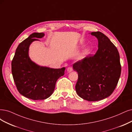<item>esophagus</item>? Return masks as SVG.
<instances>
[{
    "mask_svg": "<svg viewBox=\"0 0 132 132\" xmlns=\"http://www.w3.org/2000/svg\"><path fill=\"white\" fill-rule=\"evenodd\" d=\"M67 72H72V71H73L72 67L70 66V67H68V68H67Z\"/></svg>",
    "mask_w": 132,
    "mask_h": 132,
    "instance_id": "34e87169",
    "label": "esophagus"
}]
</instances>
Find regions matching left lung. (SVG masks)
<instances>
[{"instance_id": "left-lung-1", "label": "left lung", "mask_w": 132, "mask_h": 132, "mask_svg": "<svg viewBox=\"0 0 132 132\" xmlns=\"http://www.w3.org/2000/svg\"><path fill=\"white\" fill-rule=\"evenodd\" d=\"M91 35L98 39V50L95 55L87 56L73 66L78 76L76 92L82 99L90 102L110 96L121 72L119 53L115 46L101 32H92Z\"/></svg>"}]
</instances>
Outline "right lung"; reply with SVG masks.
I'll use <instances>...</instances> for the list:
<instances>
[{
    "label": "right lung",
    "mask_w": 132,
    "mask_h": 132,
    "mask_svg": "<svg viewBox=\"0 0 132 132\" xmlns=\"http://www.w3.org/2000/svg\"><path fill=\"white\" fill-rule=\"evenodd\" d=\"M45 34L34 32L17 47L11 62V71L18 92L33 100H45L51 96L59 78L64 75L65 67L54 69L41 67L29 57V46Z\"/></svg>",
    "instance_id": "obj_1"
}]
</instances>
